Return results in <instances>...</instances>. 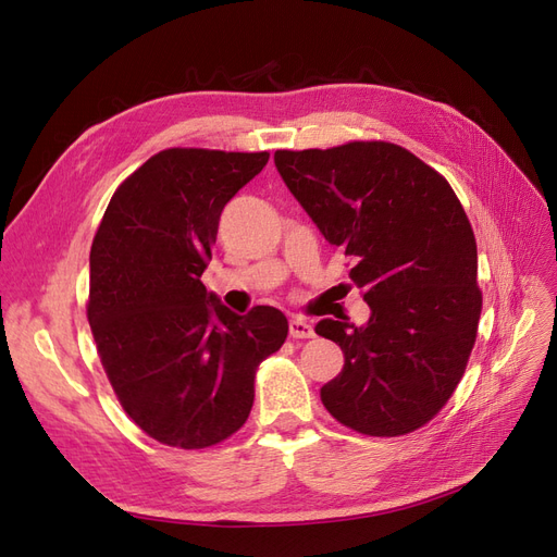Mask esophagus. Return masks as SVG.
<instances>
[{
  "label": "esophagus",
  "instance_id": "esophagus-1",
  "mask_svg": "<svg viewBox=\"0 0 557 557\" xmlns=\"http://www.w3.org/2000/svg\"><path fill=\"white\" fill-rule=\"evenodd\" d=\"M289 333L292 338H312L314 336V329L308 320H304V317H292L289 320Z\"/></svg>",
  "mask_w": 557,
  "mask_h": 557
}]
</instances>
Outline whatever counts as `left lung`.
Masks as SVG:
<instances>
[{
    "mask_svg": "<svg viewBox=\"0 0 557 557\" xmlns=\"http://www.w3.org/2000/svg\"><path fill=\"white\" fill-rule=\"evenodd\" d=\"M275 168L320 228L355 261L369 322L322 320L343 371L322 387L326 410L369 436H401L453 396L479 331V251L450 184L389 141L275 151Z\"/></svg>",
    "mask_w": 557,
    "mask_h": 557,
    "instance_id": "left-lung-1",
    "label": "left lung"
}]
</instances>
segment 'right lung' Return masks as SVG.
Listing matches in <instances>:
<instances>
[{
	"label": "right lung",
	"mask_w": 557,
	"mask_h": 557,
	"mask_svg": "<svg viewBox=\"0 0 557 557\" xmlns=\"http://www.w3.org/2000/svg\"><path fill=\"white\" fill-rule=\"evenodd\" d=\"M270 153L165 149L111 196L90 247L88 322L139 429L196 450L249 418L259 363L287 341L277 308L237 314L205 289L226 202Z\"/></svg>",
	"instance_id": "obj_1"
}]
</instances>
